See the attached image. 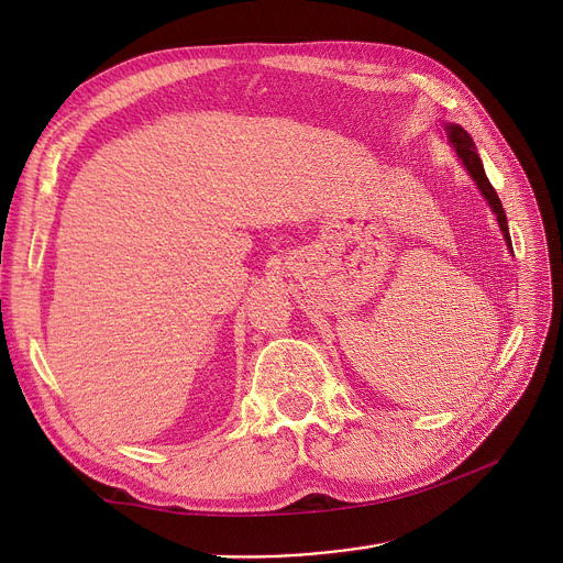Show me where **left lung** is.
<instances>
[{
  "label": "left lung",
  "mask_w": 563,
  "mask_h": 563,
  "mask_svg": "<svg viewBox=\"0 0 563 563\" xmlns=\"http://www.w3.org/2000/svg\"><path fill=\"white\" fill-rule=\"evenodd\" d=\"M442 128H445V132H448V141H450V145L456 151L459 162L463 164V168L467 170V175L472 177V180H475L477 189L482 191V196L486 198V202H488V207L493 210V214L497 217L499 230H501V234H505V242H507L509 251H514V249H511V236H509V223H507L505 207H501V200L497 198L493 185L488 183L484 164H482V159H479V155H477L475 141H472V136H470L461 125H456V123H442Z\"/></svg>",
  "instance_id": "1"
}]
</instances>
